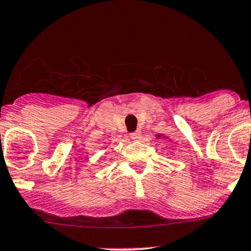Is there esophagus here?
I'll use <instances>...</instances> for the list:
<instances>
[{
    "label": "esophagus",
    "instance_id": "esophagus-1",
    "mask_svg": "<svg viewBox=\"0 0 251 251\" xmlns=\"http://www.w3.org/2000/svg\"><path fill=\"white\" fill-rule=\"evenodd\" d=\"M130 137L132 138V140H135V141H138V140H141V137H142V133H141V131H135V132H132L130 135Z\"/></svg>",
    "mask_w": 251,
    "mask_h": 251
}]
</instances>
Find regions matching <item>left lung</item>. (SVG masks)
<instances>
[{
  "instance_id": "obj_1",
  "label": "left lung",
  "mask_w": 251,
  "mask_h": 251,
  "mask_svg": "<svg viewBox=\"0 0 251 251\" xmlns=\"http://www.w3.org/2000/svg\"><path fill=\"white\" fill-rule=\"evenodd\" d=\"M158 137H159V138H160V137H161V135H158Z\"/></svg>"
}]
</instances>
